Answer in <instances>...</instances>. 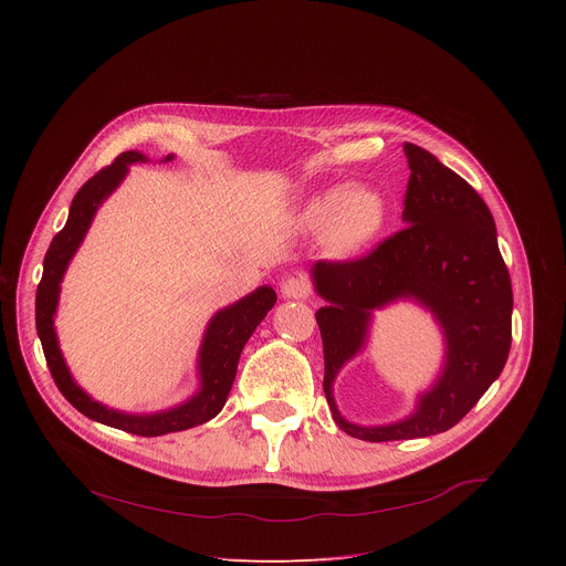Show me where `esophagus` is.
<instances>
[{
    "mask_svg": "<svg viewBox=\"0 0 566 566\" xmlns=\"http://www.w3.org/2000/svg\"><path fill=\"white\" fill-rule=\"evenodd\" d=\"M280 291H282V295L284 297H289V300H304L308 293H311V286H308V282L304 280V277H286L284 282H282V286H280Z\"/></svg>",
    "mask_w": 566,
    "mask_h": 566,
    "instance_id": "1",
    "label": "esophagus"
}]
</instances>
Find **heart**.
<instances>
[{"mask_svg":"<svg viewBox=\"0 0 566 566\" xmlns=\"http://www.w3.org/2000/svg\"><path fill=\"white\" fill-rule=\"evenodd\" d=\"M389 203L378 188L332 186L315 192L304 208L311 230H327L329 244L340 255H358L382 232Z\"/></svg>","mask_w":566,"mask_h":566,"instance_id":"heart-1","label":"heart"}]
</instances>
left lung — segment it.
Returning a JSON list of instances; mask_svg holds the SVG:
<instances>
[{"label": "left lung", "instance_id": "8db88e82", "mask_svg": "<svg viewBox=\"0 0 566 566\" xmlns=\"http://www.w3.org/2000/svg\"><path fill=\"white\" fill-rule=\"evenodd\" d=\"M412 170L406 228L356 262H315L311 280L327 302L315 313L325 347V394L334 421L363 441L432 437L457 426L502 374L511 352L513 289L483 199L428 149L406 143ZM412 298L444 334V365L418 397L412 416L394 424L347 422L333 398L339 369L365 346L373 311Z\"/></svg>", "mask_w": 566, "mask_h": 566}]
</instances>
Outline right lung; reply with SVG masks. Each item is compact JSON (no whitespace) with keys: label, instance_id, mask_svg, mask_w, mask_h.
Wrapping results in <instances>:
<instances>
[{"label":"right lung","instance_id":"1","mask_svg":"<svg viewBox=\"0 0 566 566\" xmlns=\"http://www.w3.org/2000/svg\"><path fill=\"white\" fill-rule=\"evenodd\" d=\"M172 158L175 154H168L164 158V164H168ZM147 160L149 158L143 151H136V149L123 151L109 168L101 170L96 177H92L83 188L77 190V195L71 201L64 228L53 237L51 247L44 255V271L38 286V295H35V327H38V336H40L51 376L57 389L64 394V398L77 412H83L92 421L125 430L129 434L160 437V434L190 430L195 426H201L214 419L221 412L237 374L241 349H244V345L249 343L260 322L273 308V304L277 302V295L271 286H260L247 297L219 308L210 317L201 347H199V356H197L199 389L175 408L151 412V415L120 412L94 400L83 387L75 382L60 352V343L55 334L60 284L73 255L77 253L80 244H83V239L98 208L123 184V179L129 172V166L147 164Z\"/></svg>","mask_w":566,"mask_h":566}]
</instances>
